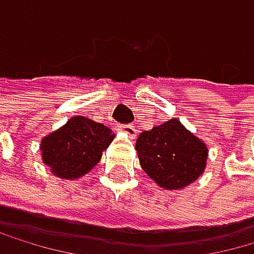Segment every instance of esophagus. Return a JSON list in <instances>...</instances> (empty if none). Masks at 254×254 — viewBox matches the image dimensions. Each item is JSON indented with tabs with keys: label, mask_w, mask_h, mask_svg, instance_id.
<instances>
[{
	"label": "esophagus",
	"mask_w": 254,
	"mask_h": 254,
	"mask_svg": "<svg viewBox=\"0 0 254 254\" xmlns=\"http://www.w3.org/2000/svg\"><path fill=\"white\" fill-rule=\"evenodd\" d=\"M119 130L121 132H124L126 135H128L130 138H135L136 132H138L133 124H122V126H119Z\"/></svg>",
	"instance_id": "1"
}]
</instances>
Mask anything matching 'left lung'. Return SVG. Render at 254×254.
Here are the masks:
<instances>
[{"label":"left lung","instance_id":"8db88e82","mask_svg":"<svg viewBox=\"0 0 254 254\" xmlns=\"http://www.w3.org/2000/svg\"><path fill=\"white\" fill-rule=\"evenodd\" d=\"M135 149L141 169L167 191L189 186L207 167V144L175 118L141 132Z\"/></svg>","mask_w":254,"mask_h":254}]
</instances>
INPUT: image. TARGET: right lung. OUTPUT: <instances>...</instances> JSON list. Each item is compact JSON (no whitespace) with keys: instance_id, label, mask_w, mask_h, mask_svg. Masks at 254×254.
Instances as JSON below:
<instances>
[{"instance_id":"right-lung-1","label":"right lung","mask_w":254,"mask_h":254,"mask_svg":"<svg viewBox=\"0 0 254 254\" xmlns=\"http://www.w3.org/2000/svg\"><path fill=\"white\" fill-rule=\"evenodd\" d=\"M114 136L110 127L74 116L41 140L43 164L60 180H77L100 162Z\"/></svg>"}]
</instances>
